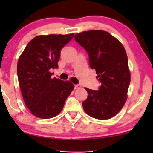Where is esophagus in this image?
<instances>
[{
    "instance_id": "obj_1",
    "label": "esophagus",
    "mask_w": 153,
    "mask_h": 153,
    "mask_svg": "<svg viewBox=\"0 0 153 153\" xmlns=\"http://www.w3.org/2000/svg\"><path fill=\"white\" fill-rule=\"evenodd\" d=\"M80 88H81V85H79V84H78V85H75V89Z\"/></svg>"
}]
</instances>
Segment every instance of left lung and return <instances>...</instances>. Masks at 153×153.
<instances>
[{
	"label": "left lung",
	"mask_w": 153,
	"mask_h": 153,
	"mask_svg": "<svg viewBox=\"0 0 153 153\" xmlns=\"http://www.w3.org/2000/svg\"><path fill=\"white\" fill-rule=\"evenodd\" d=\"M75 39L87 51L91 69L101 82L99 90L85 88L87 99L82 102L85 113L105 120L120 111L127 99L130 71L122 44L106 31L91 30L75 35Z\"/></svg>",
	"instance_id": "8db88e82"
}]
</instances>
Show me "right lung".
Listing matches in <instances>:
<instances>
[{
  "mask_svg": "<svg viewBox=\"0 0 153 153\" xmlns=\"http://www.w3.org/2000/svg\"><path fill=\"white\" fill-rule=\"evenodd\" d=\"M73 36L39 35L28 43L19 57L17 75L23 99L31 113L38 118L58 115L74 89L69 80L52 78L50 72L58 68L61 49Z\"/></svg>",
  "mask_w": 153,
  "mask_h": 153,
  "instance_id": "1",
  "label": "right lung"
}]
</instances>
